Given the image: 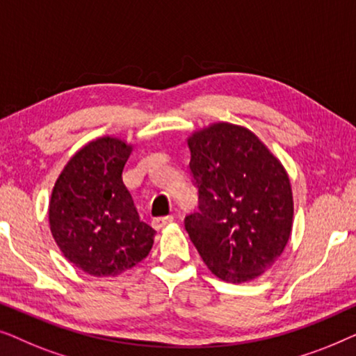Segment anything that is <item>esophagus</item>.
I'll use <instances>...</instances> for the list:
<instances>
[{"label":"esophagus","instance_id":"34e87169","mask_svg":"<svg viewBox=\"0 0 356 356\" xmlns=\"http://www.w3.org/2000/svg\"><path fill=\"white\" fill-rule=\"evenodd\" d=\"M175 220L173 218V216H165V217H157V218H154L152 220V227L155 228V230H160V228H163V227H167V225H170V223H172Z\"/></svg>","mask_w":356,"mask_h":356}]
</instances>
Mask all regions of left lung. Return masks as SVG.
<instances>
[{
  "label": "left lung",
  "mask_w": 356,
  "mask_h": 356,
  "mask_svg": "<svg viewBox=\"0 0 356 356\" xmlns=\"http://www.w3.org/2000/svg\"><path fill=\"white\" fill-rule=\"evenodd\" d=\"M199 211L184 218L218 279L243 284L274 266L290 240L293 194L286 170L245 126L218 121L188 138Z\"/></svg>",
  "instance_id": "obj_1"
}]
</instances>
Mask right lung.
Wrapping results in <instances>:
<instances>
[{
  "label": "right lung",
  "instance_id": "1",
  "mask_svg": "<svg viewBox=\"0 0 356 356\" xmlns=\"http://www.w3.org/2000/svg\"><path fill=\"white\" fill-rule=\"evenodd\" d=\"M133 144L113 136L87 143L58 177L48 222L63 256L94 277H116L152 250L155 230L140 222L123 183Z\"/></svg>",
  "mask_w": 356,
  "mask_h": 356
}]
</instances>
